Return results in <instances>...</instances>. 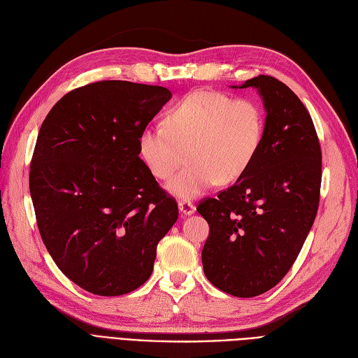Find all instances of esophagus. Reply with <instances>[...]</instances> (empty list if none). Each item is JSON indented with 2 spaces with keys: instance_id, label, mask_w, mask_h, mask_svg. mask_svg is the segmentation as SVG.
Wrapping results in <instances>:
<instances>
[{
  "instance_id": "obj_1",
  "label": "esophagus",
  "mask_w": 358,
  "mask_h": 358,
  "mask_svg": "<svg viewBox=\"0 0 358 358\" xmlns=\"http://www.w3.org/2000/svg\"><path fill=\"white\" fill-rule=\"evenodd\" d=\"M178 208H180V211H181V214H184V215H192V214L194 213V210H196V206H194V203H192L190 201H180V202H178Z\"/></svg>"
}]
</instances>
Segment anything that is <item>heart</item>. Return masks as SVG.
Returning <instances> with one entry per match:
<instances>
[{
	"label": "heart",
	"mask_w": 358,
	"mask_h": 358,
	"mask_svg": "<svg viewBox=\"0 0 358 358\" xmlns=\"http://www.w3.org/2000/svg\"><path fill=\"white\" fill-rule=\"evenodd\" d=\"M165 126H148L138 140L147 168L169 180L178 198L199 196L217 182L227 186L255 162L264 136V113L251 98H232L217 90H194L165 116Z\"/></svg>",
	"instance_id": "heart-1"
}]
</instances>
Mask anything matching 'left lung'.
<instances>
[{"label":"left lung","instance_id":"obj_1","mask_svg":"<svg viewBox=\"0 0 358 358\" xmlns=\"http://www.w3.org/2000/svg\"><path fill=\"white\" fill-rule=\"evenodd\" d=\"M266 110L255 162L234 186L205 198L210 224L202 250L206 278L236 297L266 293L290 271L314 224L321 187V147L308 110L271 76L250 78Z\"/></svg>","mask_w":358,"mask_h":358}]
</instances>
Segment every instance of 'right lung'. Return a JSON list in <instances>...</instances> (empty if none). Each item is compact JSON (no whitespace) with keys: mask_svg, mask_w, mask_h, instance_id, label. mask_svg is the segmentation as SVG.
Here are the masks:
<instances>
[{"mask_svg":"<svg viewBox=\"0 0 358 358\" xmlns=\"http://www.w3.org/2000/svg\"><path fill=\"white\" fill-rule=\"evenodd\" d=\"M169 98L162 86L103 80L68 92L41 124L29 171L37 226L56 266L89 293L143 285L177 222L138 147Z\"/></svg>","mask_w":358,"mask_h":358,"instance_id":"1","label":"right lung"}]
</instances>
